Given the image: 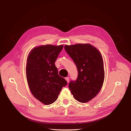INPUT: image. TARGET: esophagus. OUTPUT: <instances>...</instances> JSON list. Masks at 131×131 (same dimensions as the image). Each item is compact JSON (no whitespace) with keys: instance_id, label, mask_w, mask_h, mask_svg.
Returning a JSON list of instances; mask_svg holds the SVG:
<instances>
[{"instance_id":"34e87169","label":"esophagus","mask_w":131,"mask_h":131,"mask_svg":"<svg viewBox=\"0 0 131 131\" xmlns=\"http://www.w3.org/2000/svg\"><path fill=\"white\" fill-rule=\"evenodd\" d=\"M65 79L66 80V81H67V82H69V77H66V78H65Z\"/></svg>"}]
</instances>
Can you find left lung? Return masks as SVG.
Returning <instances> with one entry per match:
<instances>
[{
    "label": "left lung",
    "instance_id": "left-lung-1",
    "mask_svg": "<svg viewBox=\"0 0 131 131\" xmlns=\"http://www.w3.org/2000/svg\"><path fill=\"white\" fill-rule=\"evenodd\" d=\"M64 49L77 66L78 78L69 88L74 98L86 103L96 97L104 80L103 61L99 50L90 43L65 45Z\"/></svg>",
    "mask_w": 131,
    "mask_h": 131
}]
</instances>
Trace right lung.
I'll list each match as a JSON object with an SVG mask.
<instances>
[{
	"mask_svg": "<svg viewBox=\"0 0 131 131\" xmlns=\"http://www.w3.org/2000/svg\"><path fill=\"white\" fill-rule=\"evenodd\" d=\"M63 45H45L30 51L27 59L26 77L31 93L45 105L57 100L63 87L67 85L59 76L54 64Z\"/></svg>",
	"mask_w": 131,
	"mask_h": 131,
	"instance_id": "1",
	"label": "right lung"
}]
</instances>
